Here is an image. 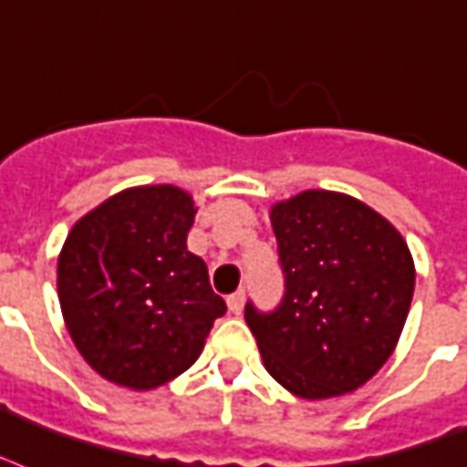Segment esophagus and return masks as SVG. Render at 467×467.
<instances>
[{"mask_svg":"<svg viewBox=\"0 0 467 467\" xmlns=\"http://www.w3.org/2000/svg\"><path fill=\"white\" fill-rule=\"evenodd\" d=\"M227 308H230V313H234V316H240L242 308H244V291H234V294H230V296H227Z\"/></svg>","mask_w":467,"mask_h":467,"instance_id":"34e87169","label":"esophagus"}]
</instances>
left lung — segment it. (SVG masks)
<instances>
[{"instance_id": "8db88e82", "label": "left lung", "mask_w": 467, "mask_h": 467, "mask_svg": "<svg viewBox=\"0 0 467 467\" xmlns=\"http://www.w3.org/2000/svg\"><path fill=\"white\" fill-rule=\"evenodd\" d=\"M284 298L244 306L266 372L304 400H330L389 360L414 296V259L397 227L358 198L304 191L272 208Z\"/></svg>"}]
</instances>
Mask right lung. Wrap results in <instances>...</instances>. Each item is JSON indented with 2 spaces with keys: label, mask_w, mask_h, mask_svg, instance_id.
I'll use <instances>...</instances> for the list:
<instances>
[{
  "label": "right lung",
  "mask_w": 467,
  "mask_h": 467,
  "mask_svg": "<svg viewBox=\"0 0 467 467\" xmlns=\"http://www.w3.org/2000/svg\"><path fill=\"white\" fill-rule=\"evenodd\" d=\"M193 198L137 186L78 220L58 257V301L78 352L98 375L147 391L186 372L225 301L188 252Z\"/></svg>",
  "instance_id": "right-lung-1"
}]
</instances>
